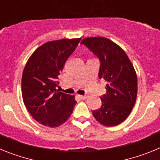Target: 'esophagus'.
I'll list each match as a JSON object with an SVG mask.
<instances>
[{"mask_svg":"<svg viewBox=\"0 0 160 160\" xmlns=\"http://www.w3.org/2000/svg\"><path fill=\"white\" fill-rule=\"evenodd\" d=\"M78 97L80 98H82V99H87V98H88V96L87 95H78Z\"/></svg>","mask_w":160,"mask_h":160,"instance_id":"esophagus-1","label":"esophagus"}]
</instances>
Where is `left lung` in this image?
<instances>
[{"instance_id":"left-lung-1","label":"left lung","mask_w":160,"mask_h":160,"mask_svg":"<svg viewBox=\"0 0 160 160\" xmlns=\"http://www.w3.org/2000/svg\"><path fill=\"white\" fill-rule=\"evenodd\" d=\"M81 44L98 58V78L107 82L101 107L93 111V115L106 127L118 125L131 114L136 101L137 75L134 66L123 49L107 38H84Z\"/></svg>"}]
</instances>
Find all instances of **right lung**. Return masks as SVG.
I'll use <instances>...</instances> for the list:
<instances>
[{"label":"right lung","mask_w":160,"mask_h":160,"mask_svg":"<svg viewBox=\"0 0 160 160\" xmlns=\"http://www.w3.org/2000/svg\"><path fill=\"white\" fill-rule=\"evenodd\" d=\"M81 38L62 39L43 44L28 60L22 78L23 102L36 121L57 128L70 118L76 102L74 96L60 92L58 75Z\"/></svg>","instance_id":"obj_1"}]
</instances>
